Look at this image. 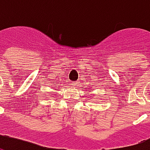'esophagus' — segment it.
<instances>
[{
    "label": "esophagus",
    "instance_id": "esophagus-1",
    "mask_svg": "<svg viewBox=\"0 0 150 150\" xmlns=\"http://www.w3.org/2000/svg\"><path fill=\"white\" fill-rule=\"evenodd\" d=\"M78 84H79V82L78 81H76V82H75V83H72L71 86H73V87H75V86H78Z\"/></svg>",
    "mask_w": 150,
    "mask_h": 150
}]
</instances>
